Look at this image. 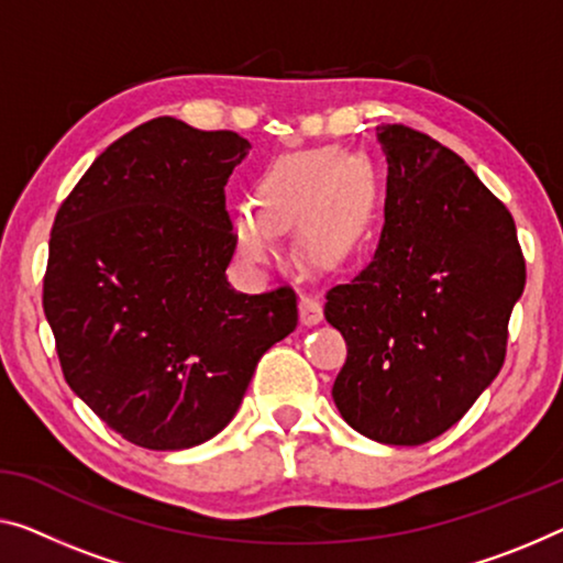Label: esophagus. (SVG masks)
<instances>
[{
  "instance_id": "1",
  "label": "esophagus",
  "mask_w": 563,
  "mask_h": 563,
  "mask_svg": "<svg viewBox=\"0 0 563 563\" xmlns=\"http://www.w3.org/2000/svg\"><path fill=\"white\" fill-rule=\"evenodd\" d=\"M321 318H323L321 298L313 296V292H303V296H300V321L306 325H316Z\"/></svg>"
}]
</instances>
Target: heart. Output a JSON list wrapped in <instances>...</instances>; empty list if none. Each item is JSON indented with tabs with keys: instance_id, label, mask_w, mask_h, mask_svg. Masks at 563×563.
Instances as JSON below:
<instances>
[{
	"instance_id": "heart-1",
	"label": "heart",
	"mask_w": 563,
	"mask_h": 563,
	"mask_svg": "<svg viewBox=\"0 0 563 563\" xmlns=\"http://www.w3.org/2000/svg\"><path fill=\"white\" fill-rule=\"evenodd\" d=\"M376 179L343 148L298 151L275 158L255 184L257 214L234 217V242L247 263L278 255V230L303 220L300 245L318 265H339L362 245L374 217Z\"/></svg>"
}]
</instances>
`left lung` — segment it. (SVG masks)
I'll list each match as a JSON object with an SVG mask.
<instances>
[{"label": "left lung", "instance_id": "left-lung-1", "mask_svg": "<svg viewBox=\"0 0 563 563\" xmlns=\"http://www.w3.org/2000/svg\"><path fill=\"white\" fill-rule=\"evenodd\" d=\"M387 224L354 280L325 292L346 341L341 417L384 444H424L496 379L526 260L506 205L440 141L384 123Z\"/></svg>", "mask_w": 563, "mask_h": 563}]
</instances>
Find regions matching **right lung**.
Here are the masks:
<instances>
[{
  "instance_id": "add662e5",
  "label": "right lung",
  "mask_w": 563,
  "mask_h": 563,
  "mask_svg": "<svg viewBox=\"0 0 563 563\" xmlns=\"http://www.w3.org/2000/svg\"><path fill=\"white\" fill-rule=\"evenodd\" d=\"M247 151L162 115L113 141L57 209L42 308L65 382L139 448L212 440L298 325L290 285L247 296L224 275V184Z\"/></svg>"
}]
</instances>
